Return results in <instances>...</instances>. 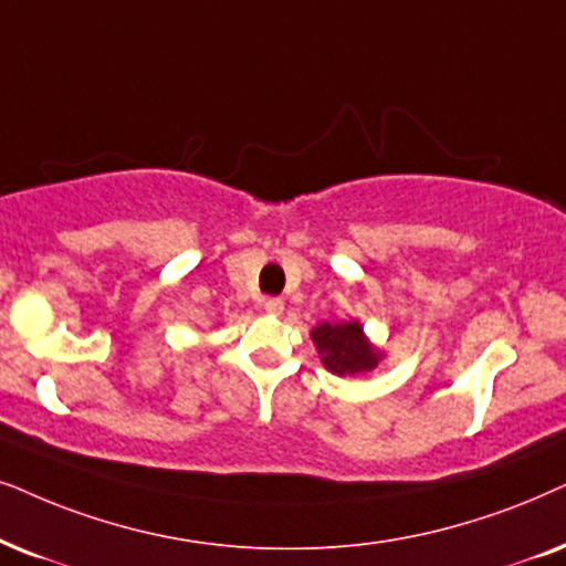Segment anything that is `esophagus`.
I'll use <instances>...</instances> for the list:
<instances>
[{
    "label": "esophagus",
    "instance_id": "esophagus-1",
    "mask_svg": "<svg viewBox=\"0 0 566 566\" xmlns=\"http://www.w3.org/2000/svg\"><path fill=\"white\" fill-rule=\"evenodd\" d=\"M262 310H265L270 317H281L285 304H283V298H265V301H262Z\"/></svg>",
    "mask_w": 566,
    "mask_h": 566
}]
</instances>
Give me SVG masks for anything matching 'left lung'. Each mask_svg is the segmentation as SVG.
<instances>
[{"mask_svg": "<svg viewBox=\"0 0 566 566\" xmlns=\"http://www.w3.org/2000/svg\"><path fill=\"white\" fill-rule=\"evenodd\" d=\"M312 340L319 350L322 364L337 377H356L377 369L381 354L366 340L364 327L358 322H322L312 329Z\"/></svg>", "mask_w": 566, "mask_h": 566, "instance_id": "8db88e82", "label": "left lung"}]
</instances>
